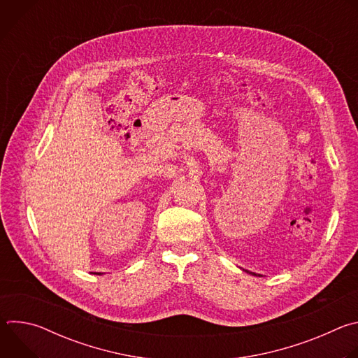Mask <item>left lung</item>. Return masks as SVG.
<instances>
[{"label":"left lung","mask_w":358,"mask_h":358,"mask_svg":"<svg viewBox=\"0 0 358 358\" xmlns=\"http://www.w3.org/2000/svg\"><path fill=\"white\" fill-rule=\"evenodd\" d=\"M245 272H248V273H250V275H253V276H261V275H257V273H253V272H249V271H245Z\"/></svg>","instance_id":"left-lung-1"}]
</instances>
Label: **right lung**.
<instances>
[{"label":"right lung","mask_w":358,"mask_h":358,"mask_svg":"<svg viewBox=\"0 0 358 358\" xmlns=\"http://www.w3.org/2000/svg\"><path fill=\"white\" fill-rule=\"evenodd\" d=\"M94 275H101V273H94Z\"/></svg>","instance_id":"obj_1"}]
</instances>
